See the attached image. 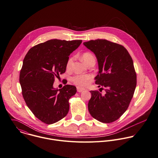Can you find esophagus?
<instances>
[{
    "label": "esophagus",
    "instance_id": "esophagus-1",
    "mask_svg": "<svg viewBox=\"0 0 158 158\" xmlns=\"http://www.w3.org/2000/svg\"><path fill=\"white\" fill-rule=\"evenodd\" d=\"M84 90H85L84 88H82V87H77V91L78 92H82Z\"/></svg>",
    "mask_w": 158,
    "mask_h": 158
}]
</instances>
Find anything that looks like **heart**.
<instances>
[{
	"label": "heart",
	"instance_id": "b5f03b06",
	"mask_svg": "<svg viewBox=\"0 0 158 158\" xmlns=\"http://www.w3.org/2000/svg\"><path fill=\"white\" fill-rule=\"evenodd\" d=\"M81 59L87 65L92 62H95L94 56L90 52H85L82 54ZM73 62V58H69L66 63V68L69 69ZM91 79V76L89 74H77L71 78V81L79 86H85L87 85Z\"/></svg>",
	"mask_w": 158,
	"mask_h": 158
}]
</instances>
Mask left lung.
Masks as SVG:
<instances>
[{
    "instance_id": "8db88e82",
    "label": "left lung",
    "mask_w": 158,
    "mask_h": 158,
    "mask_svg": "<svg viewBox=\"0 0 158 158\" xmlns=\"http://www.w3.org/2000/svg\"><path fill=\"white\" fill-rule=\"evenodd\" d=\"M83 44L95 54L99 69L95 84L105 87L106 91L105 95L90 91L89 111L102 123L113 122L125 112L135 89L137 77L132 59L125 48L106 40Z\"/></svg>"
}]
</instances>
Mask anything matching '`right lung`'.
I'll list each match as a JSON object with an SVG mask.
<instances>
[{
    "label": "right lung",
    "instance_id": "right-lung-1",
    "mask_svg": "<svg viewBox=\"0 0 158 158\" xmlns=\"http://www.w3.org/2000/svg\"><path fill=\"white\" fill-rule=\"evenodd\" d=\"M82 40H50L32 48L26 55L19 82L25 102L34 115L50 125L64 118L69 108V99L77 90L74 85L55 89V79L66 71L69 56Z\"/></svg>",
    "mask_w": 158,
    "mask_h": 158
}]
</instances>
